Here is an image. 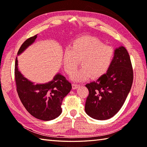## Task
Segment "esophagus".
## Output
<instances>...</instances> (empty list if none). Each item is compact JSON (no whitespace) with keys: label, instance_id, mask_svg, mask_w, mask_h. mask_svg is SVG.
Here are the masks:
<instances>
[{"label":"esophagus","instance_id":"34e87169","mask_svg":"<svg viewBox=\"0 0 147 147\" xmlns=\"http://www.w3.org/2000/svg\"><path fill=\"white\" fill-rule=\"evenodd\" d=\"M72 86H73V89H76L79 87L78 84H72Z\"/></svg>","mask_w":147,"mask_h":147}]
</instances>
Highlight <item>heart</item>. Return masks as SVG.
I'll return each mask as SVG.
<instances>
[{
    "mask_svg": "<svg viewBox=\"0 0 147 147\" xmlns=\"http://www.w3.org/2000/svg\"><path fill=\"white\" fill-rule=\"evenodd\" d=\"M114 58V51L110 46L104 45L95 37L84 36L72 42L69 49L62 54V65L66 73L71 75L78 61L81 67L72 76L75 81H83L91 77L97 79L105 74Z\"/></svg>",
    "mask_w": 147,
    "mask_h": 147,
    "instance_id": "1",
    "label": "heart"
}]
</instances>
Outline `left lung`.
I'll return each mask as SVG.
<instances>
[{"label": "left lung", "mask_w": 147, "mask_h": 147, "mask_svg": "<svg viewBox=\"0 0 147 147\" xmlns=\"http://www.w3.org/2000/svg\"><path fill=\"white\" fill-rule=\"evenodd\" d=\"M130 56L123 46L114 51V58L108 72L96 81L86 84L89 95L85 111L91 118L106 120L120 110L133 83Z\"/></svg>", "instance_id": "1"}]
</instances>
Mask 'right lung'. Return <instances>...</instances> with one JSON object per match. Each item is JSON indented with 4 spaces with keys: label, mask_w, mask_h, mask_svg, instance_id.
I'll return each instance as SVG.
<instances>
[{
    "label": "right lung",
    "mask_w": 147,
    "mask_h": 147,
    "mask_svg": "<svg viewBox=\"0 0 147 147\" xmlns=\"http://www.w3.org/2000/svg\"><path fill=\"white\" fill-rule=\"evenodd\" d=\"M36 38L37 35L26 39L20 47L17 55L23 53ZM15 79L20 100L32 116L40 120L51 121L61 113L62 101L72 89L71 84L62 74H56L47 83L36 84L19 71L16 58Z\"/></svg>",
    "instance_id": "add662e5"
}]
</instances>
